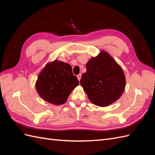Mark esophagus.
<instances>
[{"label":"esophagus","instance_id":"1","mask_svg":"<svg viewBox=\"0 0 155 155\" xmlns=\"http://www.w3.org/2000/svg\"><path fill=\"white\" fill-rule=\"evenodd\" d=\"M77 78H78V80L80 81V80H81V74H78V76H77Z\"/></svg>","mask_w":155,"mask_h":155}]
</instances>
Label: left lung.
Instances as JSON below:
<instances>
[{
    "label": "left lung",
    "instance_id": "8db88e82",
    "mask_svg": "<svg viewBox=\"0 0 155 155\" xmlns=\"http://www.w3.org/2000/svg\"><path fill=\"white\" fill-rule=\"evenodd\" d=\"M80 83L92 104L107 107L122 94L125 78L121 68L103 51L87 63V72L83 74Z\"/></svg>",
    "mask_w": 155,
    "mask_h": 155
}]
</instances>
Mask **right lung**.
I'll return each mask as SVG.
<instances>
[{
  "label": "right lung",
  "mask_w": 155,
  "mask_h": 155,
  "mask_svg": "<svg viewBox=\"0 0 155 155\" xmlns=\"http://www.w3.org/2000/svg\"><path fill=\"white\" fill-rule=\"evenodd\" d=\"M79 81L74 76L68 63L55 60L42 70L36 82V89L45 101L61 105L67 100L69 94L78 85Z\"/></svg>",
  "instance_id": "1"
}]
</instances>
